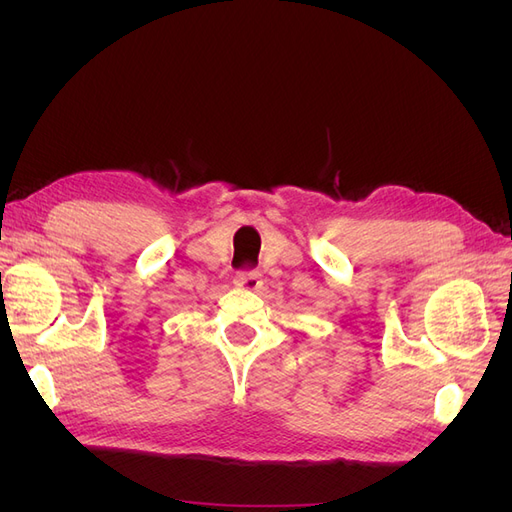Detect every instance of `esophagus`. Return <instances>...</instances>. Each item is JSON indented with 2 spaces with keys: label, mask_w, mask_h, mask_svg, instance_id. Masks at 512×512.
Here are the masks:
<instances>
[{
  "label": "esophagus",
  "mask_w": 512,
  "mask_h": 512,
  "mask_svg": "<svg viewBox=\"0 0 512 512\" xmlns=\"http://www.w3.org/2000/svg\"><path fill=\"white\" fill-rule=\"evenodd\" d=\"M260 273L258 271H239L235 277V286L243 290H256L260 286Z\"/></svg>",
  "instance_id": "esophagus-1"
}]
</instances>
